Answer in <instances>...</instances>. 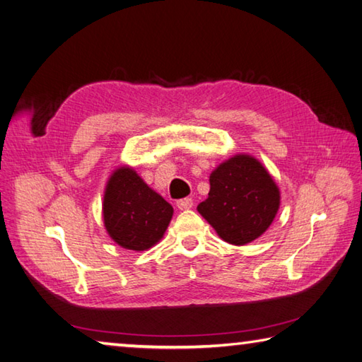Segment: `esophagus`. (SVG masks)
I'll list each match as a JSON object with an SVG mask.
<instances>
[{"instance_id": "34e87169", "label": "esophagus", "mask_w": 362, "mask_h": 362, "mask_svg": "<svg viewBox=\"0 0 362 362\" xmlns=\"http://www.w3.org/2000/svg\"><path fill=\"white\" fill-rule=\"evenodd\" d=\"M177 207L179 210H189L193 207V199L192 198H183L177 201Z\"/></svg>"}]
</instances>
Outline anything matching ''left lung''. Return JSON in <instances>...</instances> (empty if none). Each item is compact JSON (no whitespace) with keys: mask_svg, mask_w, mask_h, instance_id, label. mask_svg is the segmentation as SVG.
Returning <instances> with one entry per match:
<instances>
[{"mask_svg":"<svg viewBox=\"0 0 362 362\" xmlns=\"http://www.w3.org/2000/svg\"><path fill=\"white\" fill-rule=\"evenodd\" d=\"M209 198L198 212L220 238L233 245L258 239L272 225L280 207L277 183L250 155H235L210 174Z\"/></svg>","mask_w":362,"mask_h":362,"instance_id":"8db88e82","label":"left lung"}]
</instances>
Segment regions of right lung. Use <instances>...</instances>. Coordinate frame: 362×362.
Returning <instances> with one entry per match:
<instances>
[{"instance_id": "add662e5", "label": "right lung", "mask_w": 362, "mask_h": 362, "mask_svg": "<svg viewBox=\"0 0 362 362\" xmlns=\"http://www.w3.org/2000/svg\"><path fill=\"white\" fill-rule=\"evenodd\" d=\"M174 209L153 192L133 168L122 166L109 177L103 201L106 231L115 244L144 252L166 233Z\"/></svg>"}]
</instances>
